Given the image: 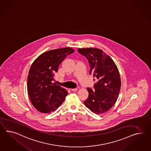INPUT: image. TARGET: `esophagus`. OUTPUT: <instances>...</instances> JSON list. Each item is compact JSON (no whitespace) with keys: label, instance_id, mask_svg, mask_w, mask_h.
<instances>
[{"label":"esophagus","instance_id":"1","mask_svg":"<svg viewBox=\"0 0 151 151\" xmlns=\"http://www.w3.org/2000/svg\"><path fill=\"white\" fill-rule=\"evenodd\" d=\"M79 88L77 87V88H75V89H71V90L73 91H77L78 90H79Z\"/></svg>","mask_w":151,"mask_h":151}]
</instances>
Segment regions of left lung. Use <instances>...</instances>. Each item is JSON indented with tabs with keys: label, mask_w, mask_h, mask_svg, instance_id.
<instances>
[{
	"label": "left lung",
	"mask_w": 151,
	"mask_h": 151,
	"mask_svg": "<svg viewBox=\"0 0 151 151\" xmlns=\"http://www.w3.org/2000/svg\"><path fill=\"white\" fill-rule=\"evenodd\" d=\"M78 52L88 60L89 73L98 81L94 90L88 88L85 106L96 114L107 112L116 104L120 93L121 79L119 70L112 58L97 48H79Z\"/></svg>",
	"instance_id": "left-lung-1"
}]
</instances>
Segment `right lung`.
Here are the masks:
<instances>
[{"label":"right lung","mask_w":151,"mask_h":151,"mask_svg":"<svg viewBox=\"0 0 151 151\" xmlns=\"http://www.w3.org/2000/svg\"><path fill=\"white\" fill-rule=\"evenodd\" d=\"M74 51L70 47L48 51L32 64L27 77V91L33 106L39 112H54L65 100L67 91L52 81L59 65Z\"/></svg>","instance_id":"obj_1"}]
</instances>
